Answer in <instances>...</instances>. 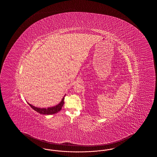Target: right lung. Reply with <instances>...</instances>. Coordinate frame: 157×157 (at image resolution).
Returning <instances> with one entry per match:
<instances>
[{"label":"right lung","mask_w":157,"mask_h":157,"mask_svg":"<svg viewBox=\"0 0 157 157\" xmlns=\"http://www.w3.org/2000/svg\"><path fill=\"white\" fill-rule=\"evenodd\" d=\"M64 97H65V95L64 96L62 100L61 101V102L59 104H58L55 107H50V108H37V107H34L29 103H28V104L33 109H34L35 111H36L37 112H38L40 114H45H45H47V115L53 114L57 113L58 112H59L61 110L62 108L63 105Z\"/></svg>","instance_id":"add662e5"}]
</instances>
